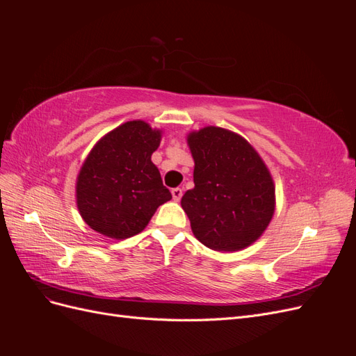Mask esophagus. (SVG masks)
<instances>
[{
  "label": "esophagus",
  "mask_w": 356,
  "mask_h": 356,
  "mask_svg": "<svg viewBox=\"0 0 356 356\" xmlns=\"http://www.w3.org/2000/svg\"><path fill=\"white\" fill-rule=\"evenodd\" d=\"M170 193H172V197H174L175 202H179V200H181V197H182V190H181L179 187L172 188Z\"/></svg>",
  "instance_id": "34e87169"
}]
</instances>
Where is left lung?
Returning a JSON list of instances; mask_svg holds the SVG:
<instances>
[{"instance_id":"8db88e82","label":"left lung","mask_w":356,"mask_h":356,"mask_svg":"<svg viewBox=\"0 0 356 356\" xmlns=\"http://www.w3.org/2000/svg\"><path fill=\"white\" fill-rule=\"evenodd\" d=\"M195 160V188L181 207L193 234L213 251L233 252L254 243L275 213V184L254 147L241 135L207 126L187 136Z\"/></svg>"}]
</instances>
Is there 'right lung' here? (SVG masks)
<instances>
[{"mask_svg": "<svg viewBox=\"0 0 356 356\" xmlns=\"http://www.w3.org/2000/svg\"><path fill=\"white\" fill-rule=\"evenodd\" d=\"M161 131L126 122L101 138L80 169L77 208L90 229L111 239L141 233L160 204L172 199L152 154Z\"/></svg>", "mask_w": 356, "mask_h": 356, "instance_id": "right-lung-1", "label": "right lung"}]
</instances>
